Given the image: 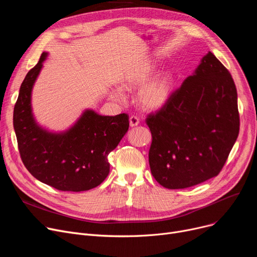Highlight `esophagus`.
I'll return each mask as SVG.
<instances>
[{
	"label": "esophagus",
	"mask_w": 257,
	"mask_h": 257,
	"mask_svg": "<svg viewBox=\"0 0 257 257\" xmlns=\"http://www.w3.org/2000/svg\"><path fill=\"white\" fill-rule=\"evenodd\" d=\"M129 124L131 127H136L140 124V118L137 115H131L129 118Z\"/></svg>",
	"instance_id": "esophagus-1"
}]
</instances>
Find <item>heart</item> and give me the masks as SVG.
I'll return each instance as SVG.
<instances>
[{
	"mask_svg": "<svg viewBox=\"0 0 257 257\" xmlns=\"http://www.w3.org/2000/svg\"><path fill=\"white\" fill-rule=\"evenodd\" d=\"M155 73V66L150 63H145L138 66L130 72L124 79L123 85L127 89L138 88L149 81ZM172 92V80L169 75L160 76L144 85L139 92V103L147 110H156L163 107L170 99ZM114 100H123V93L120 90L112 92Z\"/></svg>",
	"mask_w": 257,
	"mask_h": 257,
	"instance_id": "obj_1",
	"label": "heart"
}]
</instances>
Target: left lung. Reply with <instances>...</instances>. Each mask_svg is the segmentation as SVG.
<instances>
[{
    "label": "left lung",
    "instance_id": "8db88e82",
    "mask_svg": "<svg viewBox=\"0 0 257 257\" xmlns=\"http://www.w3.org/2000/svg\"><path fill=\"white\" fill-rule=\"evenodd\" d=\"M146 123L152 134L149 165L160 185L178 190L218 176L239 132L230 73L208 52Z\"/></svg>",
    "mask_w": 257,
    "mask_h": 257
}]
</instances>
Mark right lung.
<instances>
[{
    "label": "right lung",
    "instance_id": "right-lung-1",
    "mask_svg": "<svg viewBox=\"0 0 257 257\" xmlns=\"http://www.w3.org/2000/svg\"><path fill=\"white\" fill-rule=\"evenodd\" d=\"M47 53L26 75L13 110L18 147L26 169L37 180L62 192H84L109 174L108 154L129 128V115H99L87 110L69 131L52 134L39 128L31 113V90Z\"/></svg>",
    "mask_w": 257,
    "mask_h": 257
}]
</instances>
